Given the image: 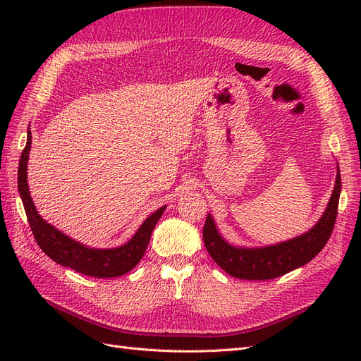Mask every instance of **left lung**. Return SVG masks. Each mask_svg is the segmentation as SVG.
I'll return each mask as SVG.
<instances>
[{
    "instance_id": "1",
    "label": "left lung",
    "mask_w": 361,
    "mask_h": 361,
    "mask_svg": "<svg viewBox=\"0 0 361 361\" xmlns=\"http://www.w3.org/2000/svg\"><path fill=\"white\" fill-rule=\"evenodd\" d=\"M342 180L337 167L334 190L322 216L310 231L279 244L265 247H236L218 232L211 214L203 227V243L215 264L228 276L243 280H269L297 269L319 253L333 232L337 216Z\"/></svg>"
}]
</instances>
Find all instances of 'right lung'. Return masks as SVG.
<instances>
[{
    "instance_id": "1",
    "label": "right lung",
    "mask_w": 361,
    "mask_h": 361,
    "mask_svg": "<svg viewBox=\"0 0 361 361\" xmlns=\"http://www.w3.org/2000/svg\"><path fill=\"white\" fill-rule=\"evenodd\" d=\"M31 149V133L28 126L27 133V145L23 150V155L19 159L18 170V188L20 199L24 203V209L28 218L30 227L35 235L37 245L45 251V255L54 262L69 267L76 272H81L84 276L97 277V279H111L123 276L133 269L141 257L145 256V251L150 241L152 231L166 211V206L159 207L150 216H147L145 223L138 227L135 235L129 241L120 247L114 248H92L78 241H75L71 236L64 235L59 228L43 220L36 211V206L28 190L27 182V162Z\"/></svg>"
}]
</instances>
